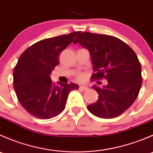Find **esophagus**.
Instances as JSON below:
<instances>
[{"mask_svg":"<svg viewBox=\"0 0 153 153\" xmlns=\"http://www.w3.org/2000/svg\"><path fill=\"white\" fill-rule=\"evenodd\" d=\"M79 89H81V90L85 91V90H87V89H88V88L86 87V86H80V87H79Z\"/></svg>","mask_w":153,"mask_h":153,"instance_id":"obj_1","label":"esophagus"}]
</instances>
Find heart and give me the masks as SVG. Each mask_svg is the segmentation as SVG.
Segmentation results:
<instances>
[{
    "label": "heart",
    "instance_id": "obj_1",
    "mask_svg": "<svg viewBox=\"0 0 153 153\" xmlns=\"http://www.w3.org/2000/svg\"><path fill=\"white\" fill-rule=\"evenodd\" d=\"M86 75L85 73H80L78 74L76 76V79L78 81H80V82H83L86 80Z\"/></svg>",
    "mask_w": 153,
    "mask_h": 153
}]
</instances>
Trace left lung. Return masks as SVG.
<instances>
[{"label": "left lung", "instance_id": "1", "mask_svg": "<svg viewBox=\"0 0 153 153\" xmlns=\"http://www.w3.org/2000/svg\"><path fill=\"white\" fill-rule=\"evenodd\" d=\"M89 51L95 72L92 81L106 79L103 88L93 86L98 99L87 106L92 115L101 118L119 116L136 100L142 84L141 66L129 46L116 37L86 32L80 34L73 44Z\"/></svg>", "mask_w": 153, "mask_h": 153}]
</instances>
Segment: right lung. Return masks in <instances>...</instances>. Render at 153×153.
Instances as JSON below:
<instances>
[{"mask_svg": "<svg viewBox=\"0 0 153 153\" xmlns=\"http://www.w3.org/2000/svg\"><path fill=\"white\" fill-rule=\"evenodd\" d=\"M78 32L41 40L20 56L13 71L14 89L20 104L32 116L49 119L58 115L65 109L70 91L79 88L73 83L56 86L50 78L61 52Z\"/></svg>", "mask_w": 153, "mask_h": 153, "instance_id": "right-lung-1", "label": "right lung"}]
</instances>
